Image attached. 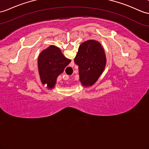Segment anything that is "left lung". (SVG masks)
Segmentation results:
<instances>
[{
    "mask_svg": "<svg viewBox=\"0 0 149 149\" xmlns=\"http://www.w3.org/2000/svg\"><path fill=\"white\" fill-rule=\"evenodd\" d=\"M78 66L79 81L85 87L92 86L102 74L106 65V56L102 45L89 40L79 45L74 58Z\"/></svg>",
    "mask_w": 149,
    "mask_h": 149,
    "instance_id": "left-lung-1",
    "label": "left lung"
}]
</instances>
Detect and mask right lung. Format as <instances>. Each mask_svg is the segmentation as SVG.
Instances as JSON below:
<instances>
[{"label":"right lung","instance_id":"add662e5","mask_svg":"<svg viewBox=\"0 0 149 149\" xmlns=\"http://www.w3.org/2000/svg\"><path fill=\"white\" fill-rule=\"evenodd\" d=\"M71 61L55 45H50L43 50L38 58V72L42 84H47L49 89L54 88L57 77Z\"/></svg>","mask_w":149,"mask_h":149}]
</instances>
